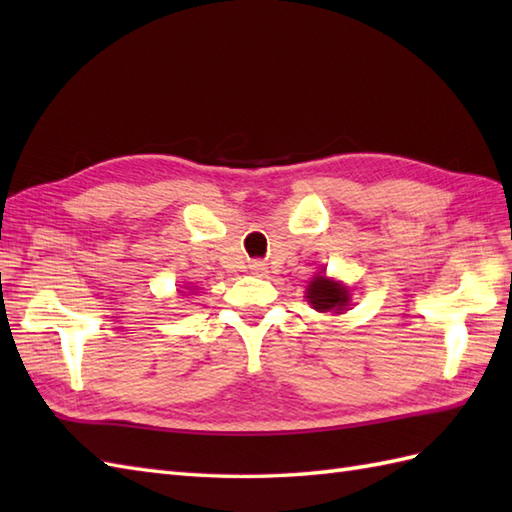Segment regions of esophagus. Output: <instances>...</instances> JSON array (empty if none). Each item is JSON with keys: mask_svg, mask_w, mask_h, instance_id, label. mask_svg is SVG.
Wrapping results in <instances>:
<instances>
[{"mask_svg": "<svg viewBox=\"0 0 512 512\" xmlns=\"http://www.w3.org/2000/svg\"><path fill=\"white\" fill-rule=\"evenodd\" d=\"M250 270H253L255 275H262L266 270V264L264 262H253V264H250Z\"/></svg>", "mask_w": 512, "mask_h": 512, "instance_id": "34e87169", "label": "esophagus"}]
</instances>
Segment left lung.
<instances>
[{
  "label": "left lung",
  "instance_id": "obj_1",
  "mask_svg": "<svg viewBox=\"0 0 512 512\" xmlns=\"http://www.w3.org/2000/svg\"><path fill=\"white\" fill-rule=\"evenodd\" d=\"M306 297L312 303V308L319 312H328V310L339 312L347 306V303H350V292H347V288L325 277H314L310 281Z\"/></svg>",
  "mask_w": 512,
  "mask_h": 512
}]
</instances>
